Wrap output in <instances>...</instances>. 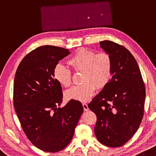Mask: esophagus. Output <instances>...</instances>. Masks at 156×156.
Here are the masks:
<instances>
[{"label":"esophagus","mask_w":156,"mask_h":156,"mask_svg":"<svg viewBox=\"0 0 156 156\" xmlns=\"http://www.w3.org/2000/svg\"><path fill=\"white\" fill-rule=\"evenodd\" d=\"M83 106L84 111H87V110H89L88 105H87V104H86L85 103H83Z\"/></svg>","instance_id":"esophagus-1"}]
</instances>
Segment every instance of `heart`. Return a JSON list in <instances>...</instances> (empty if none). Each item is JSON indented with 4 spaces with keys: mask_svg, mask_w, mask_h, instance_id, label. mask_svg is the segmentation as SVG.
<instances>
[{
    "mask_svg": "<svg viewBox=\"0 0 156 156\" xmlns=\"http://www.w3.org/2000/svg\"><path fill=\"white\" fill-rule=\"evenodd\" d=\"M68 65L75 71H82L81 80L83 83L73 86L66 91V100L81 102L88 101L97 89L105 87L112 76V62L109 54L96 52L81 48L68 59ZM53 76L60 85L68 87L71 84L72 74L69 69L58 64L53 70Z\"/></svg>",
    "mask_w": 156,
    "mask_h": 156,
    "instance_id": "1",
    "label": "heart"
}]
</instances>
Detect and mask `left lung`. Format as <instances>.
Returning <instances> with one entry per match:
<instances>
[{"mask_svg": "<svg viewBox=\"0 0 156 156\" xmlns=\"http://www.w3.org/2000/svg\"><path fill=\"white\" fill-rule=\"evenodd\" d=\"M100 46L112 59V77L88 108L97 117L94 133L98 140L108 147H119L142 122L145 86L137 61L127 48L108 40L100 41Z\"/></svg>", "mask_w": 156, "mask_h": 156, "instance_id": "8db88e82", "label": "left lung"}]
</instances>
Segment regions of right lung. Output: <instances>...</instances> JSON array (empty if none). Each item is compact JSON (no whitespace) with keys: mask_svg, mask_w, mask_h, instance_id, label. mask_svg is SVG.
Returning <instances> with one entry per match:
<instances>
[{"mask_svg":"<svg viewBox=\"0 0 156 156\" xmlns=\"http://www.w3.org/2000/svg\"><path fill=\"white\" fill-rule=\"evenodd\" d=\"M68 49L39 46L24 57L16 71L14 106L23 130L32 144L46 152L60 151L67 146L83 112L78 101L63 108L62 87L53 76Z\"/></svg>","mask_w":156,"mask_h":156,"instance_id":"obj_1","label":"right lung"}]
</instances>
